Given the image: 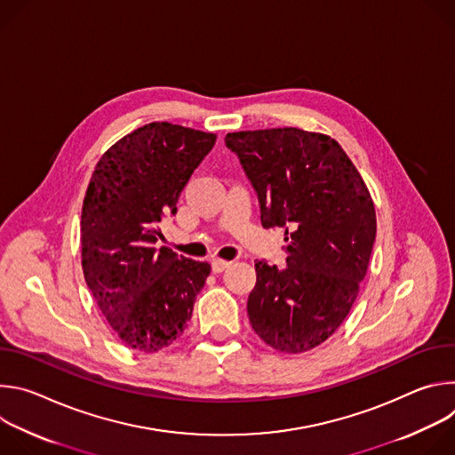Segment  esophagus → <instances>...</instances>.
I'll list each match as a JSON object with an SVG mask.
<instances>
[{"label": "esophagus", "mask_w": 455, "mask_h": 455, "mask_svg": "<svg viewBox=\"0 0 455 455\" xmlns=\"http://www.w3.org/2000/svg\"><path fill=\"white\" fill-rule=\"evenodd\" d=\"M212 272L214 274H221L225 268L230 267V261H225V259H212Z\"/></svg>", "instance_id": "obj_1"}]
</instances>
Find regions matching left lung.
Masks as SVG:
<instances>
[{
	"label": "left lung",
	"instance_id": "obj_1",
	"mask_svg": "<svg viewBox=\"0 0 455 455\" xmlns=\"http://www.w3.org/2000/svg\"><path fill=\"white\" fill-rule=\"evenodd\" d=\"M265 228L283 227L286 268L257 261L248 295L253 331L281 353L326 342L356 300L376 237L365 181L337 140L297 127L228 133Z\"/></svg>",
	"mask_w": 455,
	"mask_h": 455
}]
</instances>
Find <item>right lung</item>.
Here are the masks:
<instances>
[{
  "mask_svg": "<svg viewBox=\"0 0 455 455\" xmlns=\"http://www.w3.org/2000/svg\"><path fill=\"white\" fill-rule=\"evenodd\" d=\"M214 144V133L151 122L113 144L92 174L81 214L83 272L129 349L171 346L211 274L209 263L158 246V223L176 214L180 192Z\"/></svg>",
  "mask_w": 455,
  "mask_h": 455,
  "instance_id": "obj_1",
  "label": "right lung"
}]
</instances>
